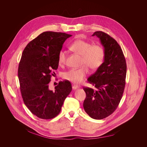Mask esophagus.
Segmentation results:
<instances>
[{
  "mask_svg": "<svg viewBox=\"0 0 147 147\" xmlns=\"http://www.w3.org/2000/svg\"><path fill=\"white\" fill-rule=\"evenodd\" d=\"M79 87L78 86H77V85H72V89H74V90H75V89H77L78 88H79Z\"/></svg>",
  "mask_w": 147,
  "mask_h": 147,
  "instance_id": "1",
  "label": "esophagus"
}]
</instances>
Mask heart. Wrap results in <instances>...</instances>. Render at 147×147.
Instances as JSON below:
<instances>
[{
	"mask_svg": "<svg viewBox=\"0 0 147 147\" xmlns=\"http://www.w3.org/2000/svg\"><path fill=\"white\" fill-rule=\"evenodd\" d=\"M69 49L74 53L82 56L81 68L70 69L63 74V78L73 83L80 84L84 80L89 71L88 66L91 69H97L104 63L105 51L100 45H93L92 43L83 40H77L69 46ZM66 53L63 50L58 53V62L60 65L65 63Z\"/></svg>",
	"mask_w": 147,
	"mask_h": 147,
	"instance_id": "1",
	"label": "heart"
}]
</instances>
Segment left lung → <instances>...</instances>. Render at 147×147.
<instances>
[{"label":"left lung","mask_w":147,"mask_h":147,"mask_svg":"<svg viewBox=\"0 0 147 147\" xmlns=\"http://www.w3.org/2000/svg\"><path fill=\"white\" fill-rule=\"evenodd\" d=\"M105 51L104 62L88 81L96 88L84 87L85 112L91 118L102 119L117 108L126 84L127 65L122 50L111 37L101 31L95 32Z\"/></svg>","instance_id":"obj_1"}]
</instances>
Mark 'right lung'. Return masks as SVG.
Returning <instances> with one entry per match:
<instances>
[{
    "label": "right lung",
    "instance_id": "1",
    "mask_svg": "<svg viewBox=\"0 0 147 147\" xmlns=\"http://www.w3.org/2000/svg\"><path fill=\"white\" fill-rule=\"evenodd\" d=\"M71 36L45 32L29 42L22 52L18 68L21 96L31 113L41 119L57 116L72 90L68 81L59 82L54 91L49 89L48 84L58 67V53L63 43Z\"/></svg>",
    "mask_w": 147,
    "mask_h": 147
}]
</instances>
